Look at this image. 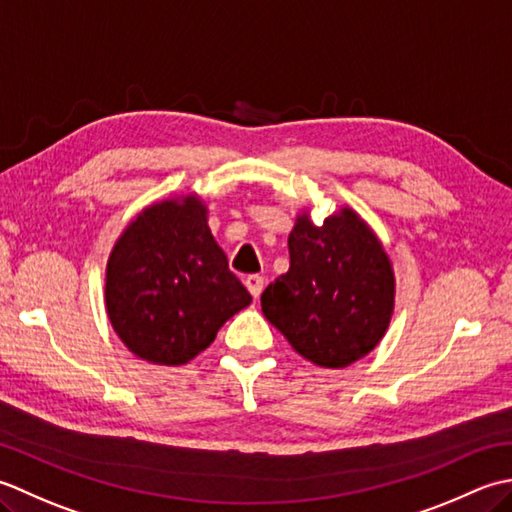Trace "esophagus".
I'll use <instances>...</instances> for the list:
<instances>
[{"label": "esophagus", "mask_w": 512, "mask_h": 512, "mask_svg": "<svg viewBox=\"0 0 512 512\" xmlns=\"http://www.w3.org/2000/svg\"><path fill=\"white\" fill-rule=\"evenodd\" d=\"M263 285H265V280H263V276H258V274H252V276L245 278V287L249 289V294H252L254 298L260 296V291H263Z\"/></svg>", "instance_id": "obj_1"}]
</instances>
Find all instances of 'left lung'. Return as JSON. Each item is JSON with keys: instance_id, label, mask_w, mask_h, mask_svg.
<instances>
[{"instance_id": "obj_1", "label": "left lung", "mask_w": 512, "mask_h": 512, "mask_svg": "<svg viewBox=\"0 0 512 512\" xmlns=\"http://www.w3.org/2000/svg\"><path fill=\"white\" fill-rule=\"evenodd\" d=\"M287 247V274L260 296L265 318L318 367L342 369L367 356L395 309L393 265L371 225L349 205L322 225L302 210Z\"/></svg>"}]
</instances>
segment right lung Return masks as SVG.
Segmentation results:
<instances>
[{
  "instance_id": "1",
  "label": "right lung",
  "mask_w": 512,
  "mask_h": 512,
  "mask_svg": "<svg viewBox=\"0 0 512 512\" xmlns=\"http://www.w3.org/2000/svg\"><path fill=\"white\" fill-rule=\"evenodd\" d=\"M103 298L125 347L165 367L194 360L252 302L196 192L163 198L132 218L108 256Z\"/></svg>"
}]
</instances>
